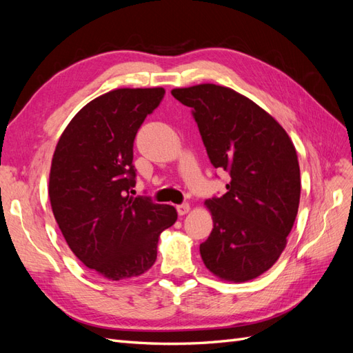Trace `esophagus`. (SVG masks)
<instances>
[{
  "label": "esophagus",
  "mask_w": 353,
  "mask_h": 353,
  "mask_svg": "<svg viewBox=\"0 0 353 353\" xmlns=\"http://www.w3.org/2000/svg\"><path fill=\"white\" fill-rule=\"evenodd\" d=\"M176 210H178L179 215H185V213L190 212V205H188V203H183V205L176 206Z\"/></svg>",
  "instance_id": "34e87169"
}]
</instances>
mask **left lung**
<instances>
[{
    "instance_id": "8db88e82",
    "label": "left lung",
    "mask_w": 353,
    "mask_h": 353,
    "mask_svg": "<svg viewBox=\"0 0 353 353\" xmlns=\"http://www.w3.org/2000/svg\"><path fill=\"white\" fill-rule=\"evenodd\" d=\"M191 108L210 163L227 170V193L206 200L213 230L200 244L206 268L248 281L280 258L297 215L301 169L290 137L244 95L215 83L172 90Z\"/></svg>"
}]
</instances>
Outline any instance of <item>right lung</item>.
Returning <instances> with one entry per match:
<instances>
[{"mask_svg": "<svg viewBox=\"0 0 353 353\" xmlns=\"http://www.w3.org/2000/svg\"><path fill=\"white\" fill-rule=\"evenodd\" d=\"M163 88H119L90 101L63 131L52 156L48 194L59 228L90 270L119 281L144 274L157 258L174 206L132 197L134 140Z\"/></svg>", "mask_w": 353, "mask_h": 353, "instance_id": "add662e5", "label": "right lung"}]
</instances>
